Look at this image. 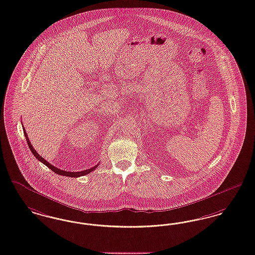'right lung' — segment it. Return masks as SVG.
I'll return each instance as SVG.
<instances>
[{"mask_svg": "<svg viewBox=\"0 0 255 255\" xmlns=\"http://www.w3.org/2000/svg\"><path fill=\"white\" fill-rule=\"evenodd\" d=\"M23 129V132H24V135H25V138H26V141H27V144H28V147H29V149H30L31 152L32 153L36 156V158H38V160H40L41 162L44 164V165H46L49 169H51L52 171L54 172V173H58V174H61V175H63V176H70V177H79V176H82V175H85V174H87V173H90L92 171H94L97 167H98V165H96L95 167H93L91 169H88V170H85V171H82V172H76V173H74V172H66V171H62V170H60V169H58V168H56V167H54L53 165L49 163V162H47L44 158H42L41 155L39 154V153L36 152V150L33 148V146L31 145L30 141H29V138L27 137V134H26V132H25V130H24V128H22Z\"/></svg>", "mask_w": 255, "mask_h": 255, "instance_id": "right-lung-1", "label": "right lung"}]
</instances>
